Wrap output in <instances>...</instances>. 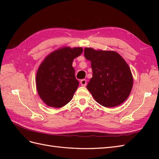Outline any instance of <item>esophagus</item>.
<instances>
[{
    "mask_svg": "<svg viewBox=\"0 0 159 159\" xmlns=\"http://www.w3.org/2000/svg\"><path fill=\"white\" fill-rule=\"evenodd\" d=\"M80 84H81V85H82V86H85L87 85V81H86V80H85V79H83V80H81V81H80Z\"/></svg>",
    "mask_w": 159,
    "mask_h": 159,
    "instance_id": "esophagus-1",
    "label": "esophagus"
}]
</instances>
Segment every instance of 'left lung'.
<instances>
[{
    "instance_id": "1",
    "label": "left lung",
    "mask_w": 159,
    "mask_h": 159,
    "mask_svg": "<svg viewBox=\"0 0 159 159\" xmlns=\"http://www.w3.org/2000/svg\"><path fill=\"white\" fill-rule=\"evenodd\" d=\"M84 56L91 61L92 78L87 89L95 100L106 107L117 106L125 101L133 88V76L128 64L114 51L85 48Z\"/></svg>"
}]
</instances>
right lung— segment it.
<instances>
[{
	"instance_id": "right-lung-1",
	"label": "right lung",
	"mask_w": 159,
	"mask_h": 159,
	"mask_svg": "<svg viewBox=\"0 0 159 159\" xmlns=\"http://www.w3.org/2000/svg\"><path fill=\"white\" fill-rule=\"evenodd\" d=\"M82 52L81 48L65 47L52 52L40 64L36 74V88L47 105L60 108L73 98L79 81L72 62Z\"/></svg>"
}]
</instances>
